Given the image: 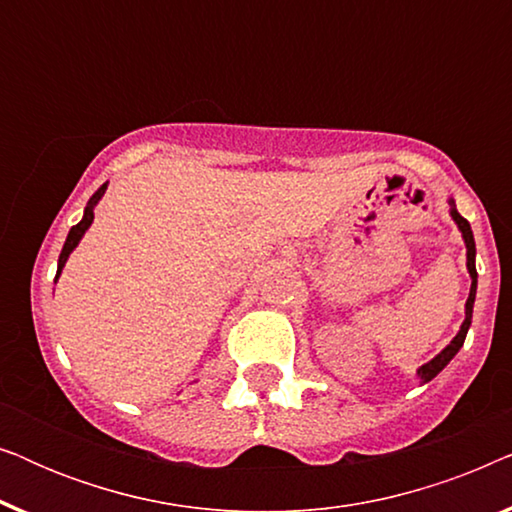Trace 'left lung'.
Here are the masks:
<instances>
[{
	"label": "left lung",
	"mask_w": 512,
	"mask_h": 512,
	"mask_svg": "<svg viewBox=\"0 0 512 512\" xmlns=\"http://www.w3.org/2000/svg\"><path fill=\"white\" fill-rule=\"evenodd\" d=\"M450 214L452 219L457 221V226L461 230V235H464V242H466V265H468V272H471V293H468V300H466V319L464 324H461V331L457 333V338H454L450 345H447L443 352H440L436 359H431L429 363H424L422 368L417 370V375L422 377V382H431L433 377H436L440 370H443L447 363L454 359V354L459 352L461 347H464V340H466V333H468V326H471V319H473V303H475V289H478V270H475V240H473V230H471V223H468L464 216L457 212V205H454V200H450Z\"/></svg>",
	"instance_id": "1"
}]
</instances>
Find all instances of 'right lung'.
I'll return each mask as SVG.
<instances>
[{"label": "right lung", "instance_id": "1", "mask_svg": "<svg viewBox=\"0 0 512 512\" xmlns=\"http://www.w3.org/2000/svg\"><path fill=\"white\" fill-rule=\"evenodd\" d=\"M104 191H107V184H102L100 188H97V191L93 193V198L88 200V205H86V212H83V219H81L79 223H76V226H72V230H69V235H67V240H65V247H62V251H60V258H58V275H55V279L60 277V272H62V268H65V263H67L69 254H72L76 244L81 242L83 233H86L90 223H93V219H95L93 209H95L97 202H100V198H102V195H104Z\"/></svg>", "mask_w": 512, "mask_h": 512}]
</instances>
